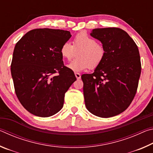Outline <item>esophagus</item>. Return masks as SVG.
<instances>
[{
    "label": "esophagus",
    "mask_w": 153,
    "mask_h": 153,
    "mask_svg": "<svg viewBox=\"0 0 153 153\" xmlns=\"http://www.w3.org/2000/svg\"><path fill=\"white\" fill-rule=\"evenodd\" d=\"M75 76H76L77 79H79L81 78V75H80V74L79 73H75Z\"/></svg>",
    "instance_id": "esophagus-1"
}]
</instances>
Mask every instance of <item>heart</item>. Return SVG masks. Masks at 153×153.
I'll use <instances>...</instances> for the list:
<instances>
[{
    "label": "heart",
    "mask_w": 153,
    "mask_h": 153,
    "mask_svg": "<svg viewBox=\"0 0 153 153\" xmlns=\"http://www.w3.org/2000/svg\"><path fill=\"white\" fill-rule=\"evenodd\" d=\"M60 52L61 56L67 61H70L77 53V57L68 65L74 71H81L87 68L96 69L101 64L106 55L103 45L85 32L75 36L72 45L65 42L61 46Z\"/></svg>",
    "instance_id": "heart-1"
}]
</instances>
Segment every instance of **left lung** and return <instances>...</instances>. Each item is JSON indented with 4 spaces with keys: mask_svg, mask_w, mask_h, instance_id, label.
<instances>
[{
    "mask_svg": "<svg viewBox=\"0 0 153 153\" xmlns=\"http://www.w3.org/2000/svg\"><path fill=\"white\" fill-rule=\"evenodd\" d=\"M90 35L102 42L106 55L94 73L81 77L85 105L96 116L113 117L128 108L136 95L141 74L139 51L120 28H98Z\"/></svg>",
    "mask_w": 153,
    "mask_h": 153,
    "instance_id": "obj_1",
    "label": "left lung"
}]
</instances>
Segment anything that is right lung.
<instances>
[{"instance_id": "right-lung-1", "label": "right lung", "mask_w": 153, "mask_h": 153, "mask_svg": "<svg viewBox=\"0 0 153 153\" xmlns=\"http://www.w3.org/2000/svg\"><path fill=\"white\" fill-rule=\"evenodd\" d=\"M71 36L66 30L35 29L16 43L11 64L15 94L33 115L47 117L58 113L65 94L76 80L60 52Z\"/></svg>"}]
</instances>
